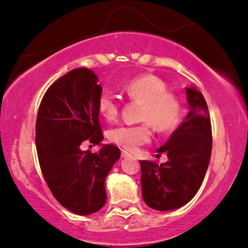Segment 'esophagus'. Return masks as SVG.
Instances as JSON below:
<instances>
[{
  "label": "esophagus",
  "mask_w": 248,
  "mask_h": 248,
  "mask_svg": "<svg viewBox=\"0 0 248 248\" xmlns=\"http://www.w3.org/2000/svg\"><path fill=\"white\" fill-rule=\"evenodd\" d=\"M132 155L130 153H127V151H125V150H122V157H123V158H126V157H131Z\"/></svg>",
  "instance_id": "esophagus-1"
}]
</instances>
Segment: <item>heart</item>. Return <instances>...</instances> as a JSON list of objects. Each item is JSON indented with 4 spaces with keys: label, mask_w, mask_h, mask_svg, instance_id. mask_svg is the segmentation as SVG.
Wrapping results in <instances>:
<instances>
[{
    "label": "heart",
    "mask_w": 248,
    "mask_h": 248,
    "mask_svg": "<svg viewBox=\"0 0 248 248\" xmlns=\"http://www.w3.org/2000/svg\"><path fill=\"white\" fill-rule=\"evenodd\" d=\"M127 97L142 103L140 119L136 125H119L108 131V140L125 150L132 151L151 138V125L159 132L168 131L178 123L182 112L180 99L167 91V85L158 77L142 74L129 80L123 87ZM98 111L108 122L119 116V103L110 91H103L98 98Z\"/></svg>",
    "instance_id": "heart-1"
}]
</instances>
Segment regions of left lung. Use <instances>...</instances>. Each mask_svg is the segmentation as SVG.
<instances>
[{
	"instance_id": "1",
	"label": "left lung",
	"mask_w": 248,
	"mask_h": 248,
	"mask_svg": "<svg viewBox=\"0 0 248 248\" xmlns=\"http://www.w3.org/2000/svg\"><path fill=\"white\" fill-rule=\"evenodd\" d=\"M190 110L158 153L168 161H140L143 200L150 208L171 210L188 203L198 193L212 154V125L203 94L187 87Z\"/></svg>"
}]
</instances>
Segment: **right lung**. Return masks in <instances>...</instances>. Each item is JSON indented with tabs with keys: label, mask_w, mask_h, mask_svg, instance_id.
<instances>
[{
	"label": "right lung",
	"mask_w": 248,
	"mask_h": 248,
	"mask_svg": "<svg viewBox=\"0 0 248 248\" xmlns=\"http://www.w3.org/2000/svg\"><path fill=\"white\" fill-rule=\"evenodd\" d=\"M102 86L89 68H76L48 87L38 111L35 143L42 175L61 206L79 215L98 212L106 202L105 178L121 157L117 146L82 151L85 140L99 144L98 98Z\"/></svg>",
	"instance_id": "1"
}]
</instances>
